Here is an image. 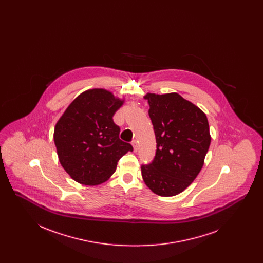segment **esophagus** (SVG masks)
Here are the masks:
<instances>
[{"label": "esophagus", "instance_id": "1", "mask_svg": "<svg viewBox=\"0 0 263 263\" xmlns=\"http://www.w3.org/2000/svg\"><path fill=\"white\" fill-rule=\"evenodd\" d=\"M132 146H133V149H134V152H137V151H138V141H136V140H134V141H132Z\"/></svg>", "mask_w": 263, "mask_h": 263}]
</instances>
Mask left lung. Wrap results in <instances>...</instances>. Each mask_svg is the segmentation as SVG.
Here are the masks:
<instances>
[{
	"instance_id": "obj_1",
	"label": "left lung",
	"mask_w": 263,
	"mask_h": 263,
	"mask_svg": "<svg viewBox=\"0 0 263 263\" xmlns=\"http://www.w3.org/2000/svg\"><path fill=\"white\" fill-rule=\"evenodd\" d=\"M150 105L157 152L150 164L142 165L145 184L157 195L182 192L200 173L211 143L206 114L176 92L145 97Z\"/></svg>"
}]
</instances>
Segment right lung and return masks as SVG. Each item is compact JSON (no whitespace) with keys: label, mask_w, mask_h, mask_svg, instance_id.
<instances>
[{"label":"right lung","mask_w":263,"mask_h":263,"mask_svg":"<svg viewBox=\"0 0 263 263\" xmlns=\"http://www.w3.org/2000/svg\"><path fill=\"white\" fill-rule=\"evenodd\" d=\"M124 103L104 88H90L73 100L54 128V143L66 173L84 185H99L114 174L133 147L119 139L113 115Z\"/></svg>","instance_id":"1"}]
</instances>
